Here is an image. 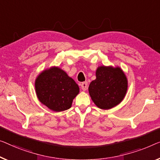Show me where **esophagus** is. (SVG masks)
<instances>
[{
    "label": "esophagus",
    "mask_w": 160,
    "mask_h": 160,
    "mask_svg": "<svg viewBox=\"0 0 160 160\" xmlns=\"http://www.w3.org/2000/svg\"><path fill=\"white\" fill-rule=\"evenodd\" d=\"M81 88H82V90H86L87 88H88V82H83L81 83Z\"/></svg>",
    "instance_id": "esophagus-1"
}]
</instances>
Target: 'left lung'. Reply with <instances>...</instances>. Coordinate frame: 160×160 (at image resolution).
I'll return each mask as SVG.
<instances>
[{"instance_id":"obj_1","label":"left lung","mask_w":160,"mask_h":160,"mask_svg":"<svg viewBox=\"0 0 160 160\" xmlns=\"http://www.w3.org/2000/svg\"><path fill=\"white\" fill-rule=\"evenodd\" d=\"M94 103L101 109H110L120 103L127 90V80L119 68L100 67L96 79L88 88Z\"/></svg>"}]
</instances>
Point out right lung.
<instances>
[{"label": "right lung", "mask_w": 160, "mask_h": 160, "mask_svg": "<svg viewBox=\"0 0 160 160\" xmlns=\"http://www.w3.org/2000/svg\"><path fill=\"white\" fill-rule=\"evenodd\" d=\"M36 92L40 102L54 111L68 110L79 93V87L65 72L52 68L38 76Z\"/></svg>", "instance_id": "obj_1"}]
</instances>
